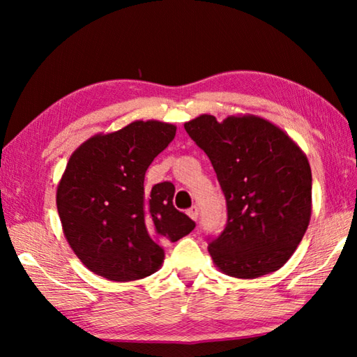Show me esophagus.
Listing matches in <instances>:
<instances>
[{
    "label": "esophagus",
    "instance_id": "obj_1",
    "mask_svg": "<svg viewBox=\"0 0 357 357\" xmlns=\"http://www.w3.org/2000/svg\"><path fill=\"white\" fill-rule=\"evenodd\" d=\"M187 215H189L192 220H198V206H192L187 211Z\"/></svg>",
    "mask_w": 357,
    "mask_h": 357
}]
</instances>
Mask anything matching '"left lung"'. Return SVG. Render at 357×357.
<instances>
[{
  "label": "left lung",
  "instance_id": "8db88e82",
  "mask_svg": "<svg viewBox=\"0 0 357 357\" xmlns=\"http://www.w3.org/2000/svg\"><path fill=\"white\" fill-rule=\"evenodd\" d=\"M184 129L208 154L227 200V225L208 245L223 274L257 279L285 264L312 215V170L298 143L255 114H213Z\"/></svg>",
  "mask_w": 357,
  "mask_h": 357
}]
</instances>
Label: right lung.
<instances>
[{
    "label": "right lung",
    "mask_w": 357,
    "mask_h": 357,
    "mask_svg": "<svg viewBox=\"0 0 357 357\" xmlns=\"http://www.w3.org/2000/svg\"><path fill=\"white\" fill-rule=\"evenodd\" d=\"M176 135V126L134 121L96 134L72 155L56 187L63 233L78 259L104 279L130 282L160 269L167 241L195 222L173 206L174 185L144 189V173Z\"/></svg>",
    "instance_id": "add662e5"
}]
</instances>
